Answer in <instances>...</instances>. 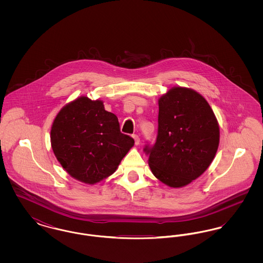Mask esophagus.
<instances>
[{
  "label": "esophagus",
  "instance_id": "34e87169",
  "mask_svg": "<svg viewBox=\"0 0 263 263\" xmlns=\"http://www.w3.org/2000/svg\"><path fill=\"white\" fill-rule=\"evenodd\" d=\"M133 139H134V141H135V145L138 146L139 144H140V138L138 135H133Z\"/></svg>",
  "mask_w": 263,
  "mask_h": 263
}]
</instances>
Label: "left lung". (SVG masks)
<instances>
[{"label":"left lung","mask_w":263,"mask_h":263,"mask_svg":"<svg viewBox=\"0 0 263 263\" xmlns=\"http://www.w3.org/2000/svg\"><path fill=\"white\" fill-rule=\"evenodd\" d=\"M159 128L149 154L153 175L170 187H183L212 163L220 129L211 106L191 88L175 87L159 99Z\"/></svg>","instance_id":"1"}]
</instances>
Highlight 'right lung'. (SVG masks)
Here are the masks:
<instances>
[{
	"instance_id": "right-lung-1",
	"label": "right lung",
	"mask_w": 263,
	"mask_h": 263,
	"mask_svg": "<svg viewBox=\"0 0 263 263\" xmlns=\"http://www.w3.org/2000/svg\"><path fill=\"white\" fill-rule=\"evenodd\" d=\"M51 147L63 168L77 180L95 184L112 175L134 146L122 134L118 118L103 102L80 97L56 115L51 127Z\"/></svg>"
}]
</instances>
